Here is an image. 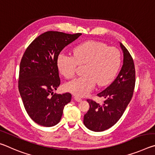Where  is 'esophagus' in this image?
I'll return each mask as SVG.
<instances>
[{
  "mask_svg": "<svg viewBox=\"0 0 155 155\" xmlns=\"http://www.w3.org/2000/svg\"><path fill=\"white\" fill-rule=\"evenodd\" d=\"M74 98L75 101H77V102H81V101H82V99H81V98H79V97H78V96H74Z\"/></svg>",
  "mask_w": 155,
  "mask_h": 155,
  "instance_id": "obj_1",
  "label": "esophagus"
}]
</instances>
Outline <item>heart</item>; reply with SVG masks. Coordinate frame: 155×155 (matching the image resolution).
I'll return each mask as SVG.
<instances>
[{
	"label": "heart",
	"mask_w": 155,
	"mask_h": 155,
	"mask_svg": "<svg viewBox=\"0 0 155 155\" xmlns=\"http://www.w3.org/2000/svg\"><path fill=\"white\" fill-rule=\"evenodd\" d=\"M121 55L118 50L101 41L89 40L76 46L72 56L61 52L57 58L59 72L66 78L74 75L77 64H85L84 75L67 83L65 90L78 96H85L96 83L100 86L111 82L118 71Z\"/></svg>",
	"instance_id": "obj_1"
}]
</instances>
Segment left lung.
I'll use <instances>...</instances> for the list:
<instances>
[{
	"instance_id": "1",
	"label": "left lung",
	"mask_w": 155,
	"mask_h": 155,
	"mask_svg": "<svg viewBox=\"0 0 155 155\" xmlns=\"http://www.w3.org/2000/svg\"><path fill=\"white\" fill-rule=\"evenodd\" d=\"M123 52V65L118 75L109 87L98 94L105 99L103 104L87 100L90 109L83 123L88 129L101 132L113 127L120 120L132 98L135 84V70L132 57L120 42Z\"/></svg>"
}]
</instances>
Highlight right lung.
Returning a JSON list of instances; mask_svg holds the SVG:
<instances>
[{
  "mask_svg": "<svg viewBox=\"0 0 155 155\" xmlns=\"http://www.w3.org/2000/svg\"><path fill=\"white\" fill-rule=\"evenodd\" d=\"M81 33L47 31L34 40L26 50L20 65L18 88L28 115L46 127L59 122L70 93L53 94L60 85L57 58Z\"/></svg>",
  "mask_w": 155,
  "mask_h": 155,
  "instance_id": "obj_1",
  "label": "right lung"
}]
</instances>
